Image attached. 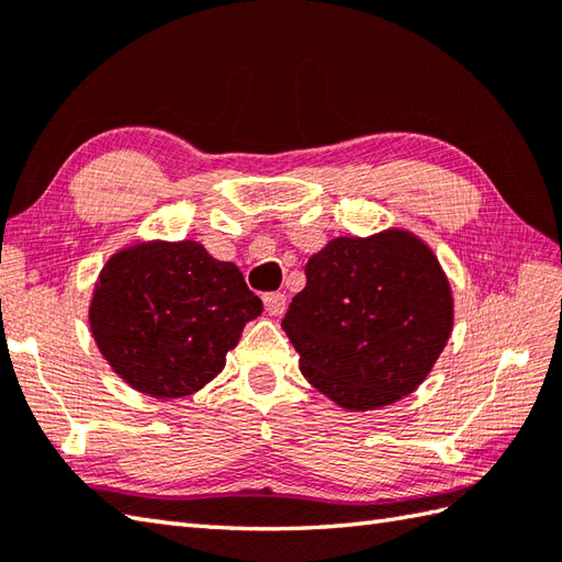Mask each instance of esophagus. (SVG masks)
Returning <instances> with one entry per match:
<instances>
[{
	"instance_id": "34e87169",
	"label": "esophagus",
	"mask_w": 562,
	"mask_h": 562,
	"mask_svg": "<svg viewBox=\"0 0 562 562\" xmlns=\"http://www.w3.org/2000/svg\"><path fill=\"white\" fill-rule=\"evenodd\" d=\"M262 306H266V314L270 316H282L284 308H288V296L280 292H272L262 296Z\"/></svg>"
}]
</instances>
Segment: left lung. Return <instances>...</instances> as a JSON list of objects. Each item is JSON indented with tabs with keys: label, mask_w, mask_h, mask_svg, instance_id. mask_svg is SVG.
I'll list each match as a JSON object with an SVG mask.
<instances>
[{
	"label": "left lung",
	"mask_w": 562,
	"mask_h": 562,
	"mask_svg": "<svg viewBox=\"0 0 562 562\" xmlns=\"http://www.w3.org/2000/svg\"><path fill=\"white\" fill-rule=\"evenodd\" d=\"M282 328L308 384L367 413L432 372L453 328V296L435 250L413 232L336 236L308 258Z\"/></svg>",
	"instance_id": "left-lung-1"
}]
</instances>
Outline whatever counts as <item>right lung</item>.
I'll use <instances>...</instances> for the list:
<instances>
[{"label":"right lung","instance_id":"right-lung-1","mask_svg":"<svg viewBox=\"0 0 562 562\" xmlns=\"http://www.w3.org/2000/svg\"><path fill=\"white\" fill-rule=\"evenodd\" d=\"M262 302L234 262L193 238L135 241L105 260L89 302L91 336L130 389L171 401L207 386Z\"/></svg>","mask_w":562,"mask_h":562}]
</instances>
